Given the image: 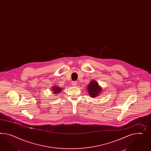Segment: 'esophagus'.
<instances>
[{"mask_svg": "<svg viewBox=\"0 0 151 151\" xmlns=\"http://www.w3.org/2000/svg\"><path fill=\"white\" fill-rule=\"evenodd\" d=\"M71 84L73 86H76L77 85V82L76 81H72L71 82Z\"/></svg>", "mask_w": 151, "mask_h": 151, "instance_id": "obj_1", "label": "esophagus"}]
</instances>
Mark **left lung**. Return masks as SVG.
Here are the masks:
<instances>
[{"label": "left lung", "mask_w": 151, "mask_h": 151, "mask_svg": "<svg viewBox=\"0 0 151 151\" xmlns=\"http://www.w3.org/2000/svg\"><path fill=\"white\" fill-rule=\"evenodd\" d=\"M87 89L90 96L93 98L96 97V96H98L102 91L101 87L98 85V83L95 81H93L90 83L88 86Z\"/></svg>", "instance_id": "obj_1"}]
</instances>
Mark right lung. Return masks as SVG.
Returning a JSON list of instances; mask_svg holds the SVG:
<instances>
[{"mask_svg": "<svg viewBox=\"0 0 151 151\" xmlns=\"http://www.w3.org/2000/svg\"><path fill=\"white\" fill-rule=\"evenodd\" d=\"M53 91L54 92L53 93H54L55 94H59L60 92V91H61V88H60L59 87H53Z\"/></svg>", "mask_w": 151, "mask_h": 151, "instance_id": "1", "label": "right lung"}]
</instances>
